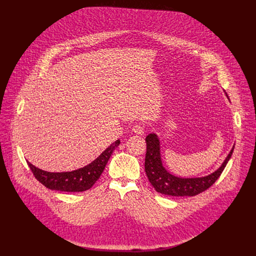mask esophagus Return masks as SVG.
Segmentation results:
<instances>
[{
    "label": "esophagus",
    "instance_id": "esophagus-1",
    "mask_svg": "<svg viewBox=\"0 0 256 256\" xmlns=\"http://www.w3.org/2000/svg\"><path fill=\"white\" fill-rule=\"evenodd\" d=\"M132 132L136 134H144V126L140 124H136L132 126Z\"/></svg>",
    "mask_w": 256,
    "mask_h": 256
}]
</instances>
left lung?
<instances>
[{
    "label": "left lung",
    "instance_id": "left-lung-1",
    "mask_svg": "<svg viewBox=\"0 0 256 256\" xmlns=\"http://www.w3.org/2000/svg\"><path fill=\"white\" fill-rule=\"evenodd\" d=\"M146 142H147V153L144 158L146 174L156 192L171 196H194L206 190L220 177L234 151L233 146L223 164L210 175L194 178H181L172 175L163 166L160 153V142L157 134H148L146 136Z\"/></svg>",
    "mask_w": 256,
    "mask_h": 256
}]
</instances>
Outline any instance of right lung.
<instances>
[{
  "instance_id": "add662e5",
  "label": "right lung",
  "mask_w": 256,
  "mask_h": 256,
  "mask_svg": "<svg viewBox=\"0 0 256 256\" xmlns=\"http://www.w3.org/2000/svg\"><path fill=\"white\" fill-rule=\"evenodd\" d=\"M118 140L89 165L70 172H48L28 163L35 178L46 188L66 192H81L90 190L102 174L109 158L120 144Z\"/></svg>"
}]
</instances>
